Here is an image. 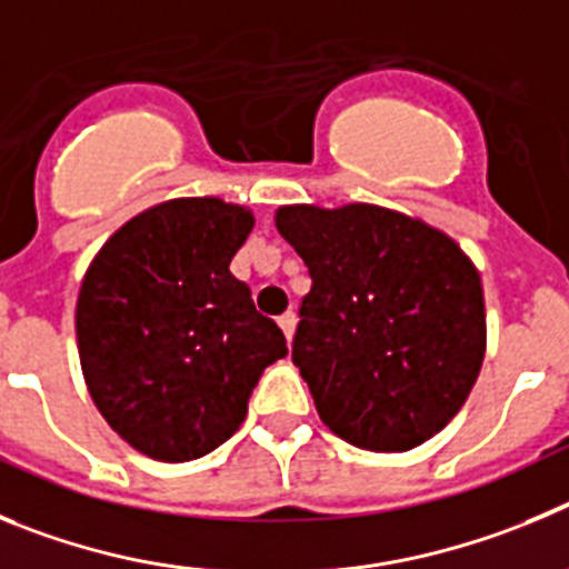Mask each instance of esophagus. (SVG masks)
<instances>
[{"label": "esophagus", "instance_id": "34e87169", "mask_svg": "<svg viewBox=\"0 0 569 569\" xmlns=\"http://www.w3.org/2000/svg\"><path fill=\"white\" fill-rule=\"evenodd\" d=\"M278 326H280V329H283L286 340L291 342V337H295V326H297V317H295V311H286V315L280 317V320H278Z\"/></svg>", "mask_w": 569, "mask_h": 569}]
</instances>
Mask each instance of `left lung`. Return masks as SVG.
<instances>
[{
  "instance_id": "obj_1",
  "label": "left lung",
  "mask_w": 569,
  "mask_h": 569,
  "mask_svg": "<svg viewBox=\"0 0 569 569\" xmlns=\"http://www.w3.org/2000/svg\"><path fill=\"white\" fill-rule=\"evenodd\" d=\"M274 227L309 266L291 360L329 431L380 453L442 431L488 348L473 260L442 229L377 203H289Z\"/></svg>"
}]
</instances>
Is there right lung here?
I'll return each instance as SVG.
<instances>
[{
  "label": "right lung",
  "mask_w": 569,
  "mask_h": 569,
  "mask_svg": "<svg viewBox=\"0 0 569 569\" xmlns=\"http://www.w3.org/2000/svg\"><path fill=\"white\" fill-rule=\"evenodd\" d=\"M254 212L221 198H170L138 212L87 266L76 340L87 391L130 448L189 462L247 419L286 337L229 272Z\"/></svg>",
  "instance_id": "obj_1"
}]
</instances>
